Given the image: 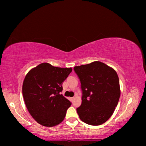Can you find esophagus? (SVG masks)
<instances>
[{"mask_svg":"<svg viewBox=\"0 0 146 146\" xmlns=\"http://www.w3.org/2000/svg\"><path fill=\"white\" fill-rule=\"evenodd\" d=\"M74 99H75V97H72V98H71V100H72V101L74 100Z\"/></svg>","mask_w":146,"mask_h":146,"instance_id":"esophagus-1","label":"esophagus"}]
</instances>
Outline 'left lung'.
I'll use <instances>...</instances> for the list:
<instances>
[{"label": "left lung", "instance_id": "1", "mask_svg": "<svg viewBox=\"0 0 146 146\" xmlns=\"http://www.w3.org/2000/svg\"><path fill=\"white\" fill-rule=\"evenodd\" d=\"M81 82L82 105L76 108L80 119L99 125L110 119L120 95L119 79L112 68L100 61L74 67Z\"/></svg>", "mask_w": 146, "mask_h": 146}]
</instances>
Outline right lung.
Masks as SVG:
<instances>
[{
  "label": "right lung",
  "mask_w": 146,
  "mask_h": 146,
  "mask_svg": "<svg viewBox=\"0 0 146 146\" xmlns=\"http://www.w3.org/2000/svg\"><path fill=\"white\" fill-rule=\"evenodd\" d=\"M71 71V68L43 63L27 73L23 85L24 100L31 115L39 124L51 127L63 122L71 103L60 93Z\"/></svg>",
  "instance_id": "right-lung-1"
}]
</instances>
